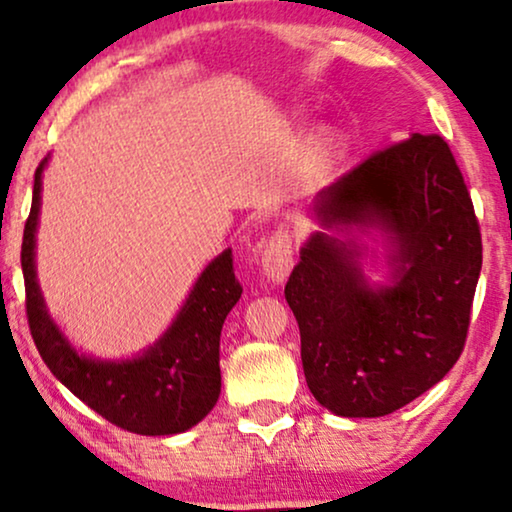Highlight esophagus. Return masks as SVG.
I'll return each instance as SVG.
<instances>
[{"instance_id": "1", "label": "esophagus", "mask_w": 512, "mask_h": 512, "mask_svg": "<svg viewBox=\"0 0 512 512\" xmlns=\"http://www.w3.org/2000/svg\"><path fill=\"white\" fill-rule=\"evenodd\" d=\"M261 265L263 275L270 282L280 284L287 280L291 268H294V249H291V237L287 232H275L261 242Z\"/></svg>"}]
</instances>
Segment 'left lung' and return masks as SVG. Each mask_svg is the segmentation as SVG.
<instances>
[{
    "instance_id": "8db88e82",
    "label": "left lung",
    "mask_w": 512,
    "mask_h": 512,
    "mask_svg": "<svg viewBox=\"0 0 512 512\" xmlns=\"http://www.w3.org/2000/svg\"><path fill=\"white\" fill-rule=\"evenodd\" d=\"M322 225H381L395 284L369 289L353 244L310 237L284 298L301 331L303 374L338 416L393 414L447 376L468 338L482 235L468 185L437 134L376 150L320 192Z\"/></svg>"
}]
</instances>
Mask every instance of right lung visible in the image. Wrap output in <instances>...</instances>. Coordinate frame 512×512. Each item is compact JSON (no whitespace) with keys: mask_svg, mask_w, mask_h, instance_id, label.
I'll use <instances>...</instances> for the list:
<instances>
[{"mask_svg":"<svg viewBox=\"0 0 512 512\" xmlns=\"http://www.w3.org/2000/svg\"><path fill=\"white\" fill-rule=\"evenodd\" d=\"M44 164L46 159L35 171L32 207L21 247L25 313L39 355L70 393L112 426L136 435L183 433L202 421L221 395V329L232 305L242 296L232 251H223L209 263L176 322L155 348L131 362L89 360L79 355L49 320L35 280V230Z\"/></svg>","mask_w":512,"mask_h":512,"instance_id":"add662e5","label":"right lung"}]
</instances>
